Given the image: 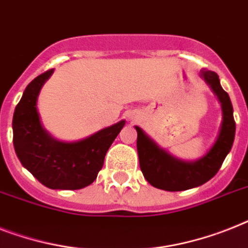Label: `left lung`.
<instances>
[{
    "label": "left lung",
    "instance_id": "left-lung-1",
    "mask_svg": "<svg viewBox=\"0 0 248 248\" xmlns=\"http://www.w3.org/2000/svg\"><path fill=\"white\" fill-rule=\"evenodd\" d=\"M201 78L218 96L222 106V124L214 145L204 156L194 162L177 159L159 148L148 135L138 126V154L140 168L145 180L152 186L166 191H185L208 182L220 170L225 156L234 141L235 122L233 117L232 102L224 92L214 71L202 70Z\"/></svg>",
    "mask_w": 248,
    "mask_h": 248
}]
</instances>
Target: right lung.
Wrapping results in <instances>:
<instances>
[{
	"label": "right lung",
	"mask_w": 248,
	"mask_h": 248,
	"mask_svg": "<svg viewBox=\"0 0 248 248\" xmlns=\"http://www.w3.org/2000/svg\"><path fill=\"white\" fill-rule=\"evenodd\" d=\"M53 68L37 76L24 90L14 112L13 131L16 155L42 185L52 190H80L95 181L108 149L124 126V121L78 141H58L42 126L37 102Z\"/></svg>",
	"instance_id": "1"
}]
</instances>
